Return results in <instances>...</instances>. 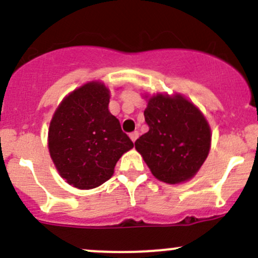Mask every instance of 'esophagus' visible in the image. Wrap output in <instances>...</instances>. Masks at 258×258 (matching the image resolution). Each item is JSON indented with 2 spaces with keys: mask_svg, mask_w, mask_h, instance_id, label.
<instances>
[{
  "mask_svg": "<svg viewBox=\"0 0 258 258\" xmlns=\"http://www.w3.org/2000/svg\"><path fill=\"white\" fill-rule=\"evenodd\" d=\"M137 137H139V132H137V131L131 132V134H130V139H131V141H132V142L136 141Z\"/></svg>",
  "mask_w": 258,
  "mask_h": 258,
  "instance_id": "obj_1",
  "label": "esophagus"
}]
</instances>
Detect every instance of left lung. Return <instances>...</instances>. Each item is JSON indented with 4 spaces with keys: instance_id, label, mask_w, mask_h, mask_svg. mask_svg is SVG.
<instances>
[{
    "instance_id": "8db88e82",
    "label": "left lung",
    "mask_w": 258,
    "mask_h": 258,
    "mask_svg": "<svg viewBox=\"0 0 258 258\" xmlns=\"http://www.w3.org/2000/svg\"><path fill=\"white\" fill-rule=\"evenodd\" d=\"M148 132L136 142L152 175L170 184L196 176L211 148L210 124L200 108L181 93L145 96Z\"/></svg>"
}]
</instances>
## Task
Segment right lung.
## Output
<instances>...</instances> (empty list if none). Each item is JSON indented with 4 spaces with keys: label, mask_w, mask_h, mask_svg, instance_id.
I'll return each mask as SVG.
<instances>
[{
    "label": "right lung",
    "mask_w": 258,
    "mask_h": 258,
    "mask_svg": "<svg viewBox=\"0 0 258 258\" xmlns=\"http://www.w3.org/2000/svg\"><path fill=\"white\" fill-rule=\"evenodd\" d=\"M110 90L91 81L66 96L48 128V151L59 176L79 189L101 186L134 142L108 110Z\"/></svg>",
    "instance_id": "right-lung-1"
}]
</instances>
